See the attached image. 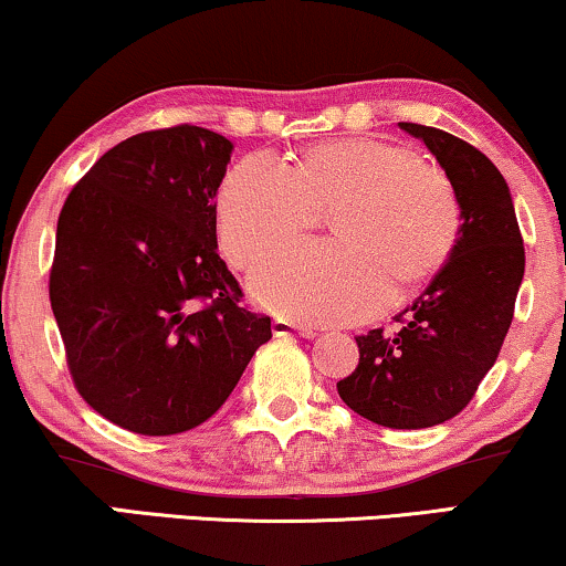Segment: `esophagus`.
Returning a JSON list of instances; mask_svg holds the SVG:
<instances>
[{
  "label": "esophagus",
  "instance_id": "1",
  "mask_svg": "<svg viewBox=\"0 0 566 566\" xmlns=\"http://www.w3.org/2000/svg\"><path fill=\"white\" fill-rule=\"evenodd\" d=\"M273 335H277V337H289V335L316 337V332L312 327H304V324H296L289 319H273Z\"/></svg>",
  "mask_w": 566,
  "mask_h": 566
}]
</instances>
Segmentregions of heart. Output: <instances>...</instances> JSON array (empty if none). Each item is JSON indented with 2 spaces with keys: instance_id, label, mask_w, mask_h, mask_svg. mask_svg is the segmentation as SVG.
I'll use <instances>...</instances> for the list:
<instances>
[{
  "instance_id": "heart-1",
  "label": "heart",
  "mask_w": 566,
  "mask_h": 566,
  "mask_svg": "<svg viewBox=\"0 0 566 566\" xmlns=\"http://www.w3.org/2000/svg\"><path fill=\"white\" fill-rule=\"evenodd\" d=\"M332 211L335 242L296 244L250 277L262 306L308 324L353 322L430 281L461 234V200L443 169L409 146L337 138L289 167L252 154L219 192V242L234 268L306 234Z\"/></svg>"
}]
</instances>
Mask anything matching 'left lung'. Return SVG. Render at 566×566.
Returning a JSON list of instances; mask_svg holds the SVG:
<instances>
[{"label": "left lung", "instance_id": "obj_1", "mask_svg": "<svg viewBox=\"0 0 566 566\" xmlns=\"http://www.w3.org/2000/svg\"><path fill=\"white\" fill-rule=\"evenodd\" d=\"M432 151L461 200V234L422 296L397 316L399 329L355 337L358 368L337 384L353 412L391 430L451 420L497 360L513 322L525 250L500 169L440 128L399 123Z\"/></svg>", "mask_w": 566, "mask_h": 566}]
</instances>
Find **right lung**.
<instances>
[{"label":"right lung","mask_w":566,"mask_h":566,"mask_svg":"<svg viewBox=\"0 0 566 566\" xmlns=\"http://www.w3.org/2000/svg\"><path fill=\"white\" fill-rule=\"evenodd\" d=\"M234 144L198 126L113 146L59 213L51 308L87 405L138 436L206 422L265 345L219 258L216 192Z\"/></svg>","instance_id":"add662e5"}]
</instances>
